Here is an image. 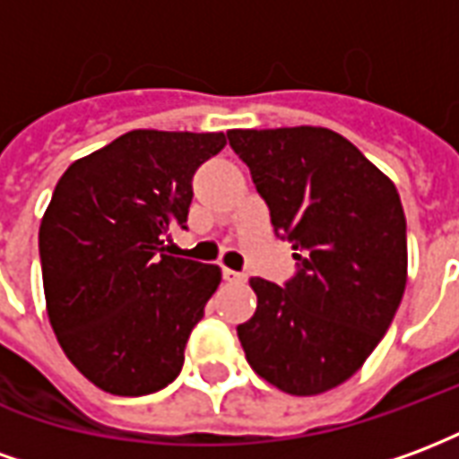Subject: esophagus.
I'll list each match as a JSON object with an SVG mask.
<instances>
[{
    "label": "esophagus",
    "mask_w": 459,
    "mask_h": 459,
    "mask_svg": "<svg viewBox=\"0 0 459 459\" xmlns=\"http://www.w3.org/2000/svg\"><path fill=\"white\" fill-rule=\"evenodd\" d=\"M223 280H226V282H243L246 275H243V273H236V270H230V268H223Z\"/></svg>",
    "instance_id": "34e87169"
}]
</instances>
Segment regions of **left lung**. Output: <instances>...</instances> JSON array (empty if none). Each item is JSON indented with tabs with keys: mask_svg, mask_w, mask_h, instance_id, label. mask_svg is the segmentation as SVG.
Returning <instances> with one entry per match:
<instances>
[{
	"mask_svg": "<svg viewBox=\"0 0 459 459\" xmlns=\"http://www.w3.org/2000/svg\"><path fill=\"white\" fill-rule=\"evenodd\" d=\"M298 273L282 288L250 278L255 315L238 325L253 371L292 395L337 388L394 322L408 240L394 181L327 127L229 130Z\"/></svg>",
	"mask_w": 459,
	"mask_h": 459,
	"instance_id": "1",
	"label": "left lung"
}]
</instances>
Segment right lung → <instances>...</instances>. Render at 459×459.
I'll return each mask as SVG.
<instances>
[{
	"mask_svg": "<svg viewBox=\"0 0 459 459\" xmlns=\"http://www.w3.org/2000/svg\"><path fill=\"white\" fill-rule=\"evenodd\" d=\"M223 132L132 130L75 160L39 229L48 322L81 374L113 395H147L179 376L219 265L174 258L191 179Z\"/></svg>",
	"mask_w": 459,
	"mask_h": 459,
	"instance_id": "add662e5",
	"label": "right lung"
}]
</instances>
